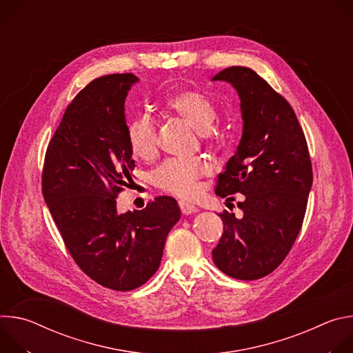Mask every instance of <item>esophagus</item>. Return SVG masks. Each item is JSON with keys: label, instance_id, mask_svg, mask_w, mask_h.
I'll return each mask as SVG.
<instances>
[{"label": "esophagus", "instance_id": "34e87169", "mask_svg": "<svg viewBox=\"0 0 353 353\" xmlns=\"http://www.w3.org/2000/svg\"><path fill=\"white\" fill-rule=\"evenodd\" d=\"M179 207H180V210H181L183 215H191V214L196 212V208H195L194 205H191V204L185 203V201H183V199H180V201H179Z\"/></svg>", "mask_w": 353, "mask_h": 353}]
</instances>
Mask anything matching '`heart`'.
<instances>
[{
    "label": "heart",
    "mask_w": 353,
    "mask_h": 353,
    "mask_svg": "<svg viewBox=\"0 0 353 353\" xmlns=\"http://www.w3.org/2000/svg\"><path fill=\"white\" fill-rule=\"evenodd\" d=\"M166 106L176 112L204 137L218 119V109L212 100L195 90H183L168 99ZM127 139L132 154L149 159L157 152V123L148 113L135 116L127 127ZM210 172V165L203 159H168L152 173V183L170 194L190 196L198 188V179Z\"/></svg>",
    "instance_id": "obj_1"
}]
</instances>
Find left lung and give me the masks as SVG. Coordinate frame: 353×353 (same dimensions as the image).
<instances>
[{
	"label": "left lung",
	"mask_w": 353,
	"mask_h": 353,
	"mask_svg": "<svg viewBox=\"0 0 353 353\" xmlns=\"http://www.w3.org/2000/svg\"><path fill=\"white\" fill-rule=\"evenodd\" d=\"M212 81L236 89L243 119L240 143L215 192L228 201L244 195L241 218L219 214L223 234L212 259L226 275L254 281L285 260L303 223L313 184L307 142L290 105L251 68L229 67Z\"/></svg>",
	"instance_id": "8db88e82"
}]
</instances>
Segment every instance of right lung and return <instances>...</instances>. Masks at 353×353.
I'll return each instance as SVG.
<instances>
[{"label":"right lung","mask_w":353,"mask_h":353,"mask_svg":"<svg viewBox=\"0 0 353 353\" xmlns=\"http://www.w3.org/2000/svg\"><path fill=\"white\" fill-rule=\"evenodd\" d=\"M138 81L112 74L83 88L48 143L41 177L44 201L74 261L99 285L120 292L158 271L181 215L168 195L142 211H117L116 198L135 168L124 103Z\"/></svg>","instance_id":"add662e5"}]
</instances>
